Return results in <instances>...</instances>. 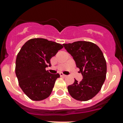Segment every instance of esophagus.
<instances>
[{
  "instance_id": "34e87169",
  "label": "esophagus",
  "mask_w": 123,
  "mask_h": 123,
  "mask_svg": "<svg viewBox=\"0 0 123 123\" xmlns=\"http://www.w3.org/2000/svg\"><path fill=\"white\" fill-rule=\"evenodd\" d=\"M60 76H61V77H66V75H64L63 73H60Z\"/></svg>"
}]
</instances>
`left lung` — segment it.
<instances>
[{"mask_svg":"<svg viewBox=\"0 0 123 123\" xmlns=\"http://www.w3.org/2000/svg\"><path fill=\"white\" fill-rule=\"evenodd\" d=\"M63 46L73 57L83 77L82 81L75 79L68 87L69 94L79 101L92 99L101 90L106 79L107 63L103 52L96 44L89 41H75Z\"/></svg>","mask_w":123,"mask_h":123,"instance_id":"obj_1","label":"left lung"}]
</instances>
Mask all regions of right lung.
<instances>
[{
	"instance_id": "obj_1",
	"label": "right lung",
	"mask_w": 123,
	"mask_h": 123,
	"mask_svg": "<svg viewBox=\"0 0 123 123\" xmlns=\"http://www.w3.org/2000/svg\"><path fill=\"white\" fill-rule=\"evenodd\" d=\"M63 48L62 44L43 38L29 39L22 46L16 59L15 73L24 92L34 101L44 99L52 93L59 73L46 71L50 59Z\"/></svg>"
}]
</instances>
